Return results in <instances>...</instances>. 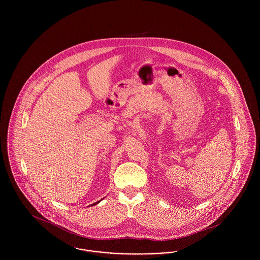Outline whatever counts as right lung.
Returning <instances> with one entry per match:
<instances>
[{
  "mask_svg": "<svg viewBox=\"0 0 260 260\" xmlns=\"http://www.w3.org/2000/svg\"><path fill=\"white\" fill-rule=\"evenodd\" d=\"M97 203H98V202H97Z\"/></svg>",
  "mask_w": 260,
  "mask_h": 260,
  "instance_id": "right-lung-1",
  "label": "right lung"
}]
</instances>
